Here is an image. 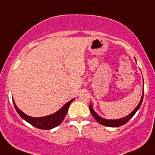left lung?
<instances>
[{"mask_svg":"<svg viewBox=\"0 0 155 155\" xmlns=\"http://www.w3.org/2000/svg\"><path fill=\"white\" fill-rule=\"evenodd\" d=\"M143 95H144V91H143V95H142V97H141V100H140V104L137 105V107L135 108V109H134V110L133 111V112H131L130 115H127V116L124 117V118H120V119H115V120L105 119V118L99 116V115H98L95 112V111L93 109L91 104H90V106H89V109H90V112H91V115H93L94 118H95V120H96L98 123H100V124H102V125L107 126V127H120V126H122V125H124V124H125L127 122V121H129V120L130 119V118H132L134 115H135V113L137 112V110L140 109V106H141L142 103H143Z\"/></svg>","mask_w":155,"mask_h":155,"instance_id":"8db88e82","label":"left lung"}]
</instances>
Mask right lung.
<instances>
[{
    "label": "right lung",
    "instance_id": "1",
    "mask_svg": "<svg viewBox=\"0 0 155 155\" xmlns=\"http://www.w3.org/2000/svg\"><path fill=\"white\" fill-rule=\"evenodd\" d=\"M73 101V99L69 101V102L67 103L66 104H64L63 107L61 108L58 112H54V114L47 115V116L40 117V118H34V117H31L29 116V115H27L26 114H25L24 112H21V111L16 107L14 101L13 104L16 112H18V115H19L25 121L28 122L29 124H31L32 126L36 127L37 128H40V129L50 130L61 124L62 121L64 119L65 116H66L67 113H68L69 106L70 105V104H71Z\"/></svg>",
    "mask_w": 155,
    "mask_h": 155
}]
</instances>
